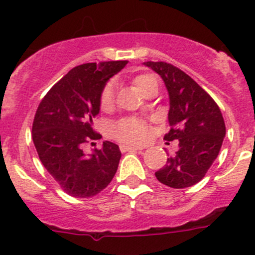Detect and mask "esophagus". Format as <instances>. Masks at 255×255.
<instances>
[{
	"instance_id": "obj_1",
	"label": "esophagus",
	"mask_w": 255,
	"mask_h": 255,
	"mask_svg": "<svg viewBox=\"0 0 255 255\" xmlns=\"http://www.w3.org/2000/svg\"><path fill=\"white\" fill-rule=\"evenodd\" d=\"M121 151L122 153H126V151H140L142 149L140 148H135V146H130V145H121Z\"/></svg>"
}]
</instances>
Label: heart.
<instances>
[{
    "mask_svg": "<svg viewBox=\"0 0 255 255\" xmlns=\"http://www.w3.org/2000/svg\"><path fill=\"white\" fill-rule=\"evenodd\" d=\"M133 84L143 94L149 86L156 84V80L149 74H140L133 79ZM113 101H115V84L107 82L100 95V107L102 110H109L113 105ZM113 135L123 143L142 144L148 137V129L145 123L138 118H123L113 126Z\"/></svg>",
    "mask_w": 255,
    "mask_h": 255,
    "instance_id": "1",
    "label": "heart"
}]
</instances>
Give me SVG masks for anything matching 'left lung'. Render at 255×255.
<instances>
[{
	"mask_svg": "<svg viewBox=\"0 0 255 255\" xmlns=\"http://www.w3.org/2000/svg\"><path fill=\"white\" fill-rule=\"evenodd\" d=\"M144 64L161 76L169 92L171 128L164 139L179 142V150L155 176L173 189L190 187L204 179L217 158L226 135L225 120L215 100L186 73L165 61Z\"/></svg>",
	"mask_w": 255,
	"mask_h": 255,
	"instance_id": "left-lung-1",
	"label": "left lung"
}]
</instances>
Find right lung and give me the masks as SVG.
I'll return each mask as SVG.
<instances>
[{
	"instance_id": "add662e5",
	"label": "right lung",
	"mask_w": 255,
	"mask_h": 255,
	"mask_svg": "<svg viewBox=\"0 0 255 255\" xmlns=\"http://www.w3.org/2000/svg\"><path fill=\"white\" fill-rule=\"evenodd\" d=\"M127 60L87 63L71 69L43 97L35 112L32 138L40 161L66 194L92 197L112 181L121 151L105 140L86 155L84 145L102 137L92 128L100 112V95L107 80Z\"/></svg>"
}]
</instances>
